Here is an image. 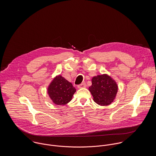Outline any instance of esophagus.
Listing matches in <instances>:
<instances>
[{
    "label": "esophagus",
    "instance_id": "34e87169",
    "mask_svg": "<svg viewBox=\"0 0 156 156\" xmlns=\"http://www.w3.org/2000/svg\"><path fill=\"white\" fill-rule=\"evenodd\" d=\"M86 87H87L86 83H82V84L77 86L78 88H86Z\"/></svg>",
    "mask_w": 156,
    "mask_h": 156
}]
</instances>
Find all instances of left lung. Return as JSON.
<instances>
[{
    "mask_svg": "<svg viewBox=\"0 0 156 156\" xmlns=\"http://www.w3.org/2000/svg\"><path fill=\"white\" fill-rule=\"evenodd\" d=\"M89 87L94 101L101 106H108L114 101L118 92L116 82L107 74L98 75L92 78Z\"/></svg>",
    "mask_w": 156,
    "mask_h": 156,
    "instance_id": "obj_1",
    "label": "left lung"
}]
</instances>
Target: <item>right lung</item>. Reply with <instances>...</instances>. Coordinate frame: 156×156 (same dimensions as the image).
<instances>
[{
	"label": "right lung",
	"instance_id": "add662e5",
	"mask_svg": "<svg viewBox=\"0 0 156 156\" xmlns=\"http://www.w3.org/2000/svg\"><path fill=\"white\" fill-rule=\"evenodd\" d=\"M76 89L64 77L56 76L47 88V92L53 103L56 105H65L73 98Z\"/></svg>",
	"mask_w": 156,
	"mask_h": 156
}]
</instances>
